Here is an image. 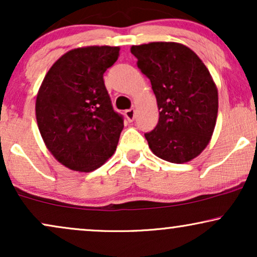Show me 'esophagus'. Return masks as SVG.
Listing matches in <instances>:
<instances>
[{
    "label": "esophagus",
    "mask_w": 257,
    "mask_h": 257,
    "mask_svg": "<svg viewBox=\"0 0 257 257\" xmlns=\"http://www.w3.org/2000/svg\"><path fill=\"white\" fill-rule=\"evenodd\" d=\"M124 115H125V118L128 119L129 122H133V121H134V118H135V109L125 110Z\"/></svg>",
    "instance_id": "1"
}]
</instances>
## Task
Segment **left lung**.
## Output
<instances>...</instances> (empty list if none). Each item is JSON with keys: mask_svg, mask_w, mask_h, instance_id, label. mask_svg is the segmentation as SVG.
<instances>
[{"mask_svg": "<svg viewBox=\"0 0 257 257\" xmlns=\"http://www.w3.org/2000/svg\"><path fill=\"white\" fill-rule=\"evenodd\" d=\"M131 52L157 97L159 122L145 134L151 151L172 164L197 158L212 138L218 113V91L205 64L179 42H149Z\"/></svg>", "mask_w": 257, "mask_h": 257, "instance_id": "left-lung-1", "label": "left lung"}]
</instances>
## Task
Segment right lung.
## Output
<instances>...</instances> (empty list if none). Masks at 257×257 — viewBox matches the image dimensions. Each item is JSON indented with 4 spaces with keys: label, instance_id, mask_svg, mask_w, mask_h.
Wrapping results in <instances>:
<instances>
[{
    "label": "right lung",
    "instance_id": "obj_1",
    "mask_svg": "<svg viewBox=\"0 0 257 257\" xmlns=\"http://www.w3.org/2000/svg\"><path fill=\"white\" fill-rule=\"evenodd\" d=\"M118 56V46L73 48L52 65L39 87V132L51 154L70 170L95 171L117 147L124 125L103 74Z\"/></svg>",
    "mask_w": 257,
    "mask_h": 257
}]
</instances>
